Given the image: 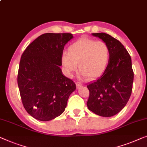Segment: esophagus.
<instances>
[{
  "mask_svg": "<svg viewBox=\"0 0 147 147\" xmlns=\"http://www.w3.org/2000/svg\"><path fill=\"white\" fill-rule=\"evenodd\" d=\"M76 87H77V88H80V86H82V84H81L80 82H76Z\"/></svg>",
  "mask_w": 147,
  "mask_h": 147,
  "instance_id": "1",
  "label": "esophagus"
}]
</instances>
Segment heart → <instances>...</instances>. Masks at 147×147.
<instances>
[{
  "label": "heart",
  "instance_id": "1",
  "mask_svg": "<svg viewBox=\"0 0 147 147\" xmlns=\"http://www.w3.org/2000/svg\"><path fill=\"white\" fill-rule=\"evenodd\" d=\"M109 58V49L105 42L82 37L69 46L68 52L63 53L61 63L68 76H72L78 65L83 77L95 80L103 75Z\"/></svg>",
  "mask_w": 147,
  "mask_h": 147
}]
</instances>
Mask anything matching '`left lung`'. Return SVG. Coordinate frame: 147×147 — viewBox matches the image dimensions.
Returning a JSON list of instances; mask_svg holds the SVG:
<instances>
[{"label": "left lung", "mask_w": 147, "mask_h": 147, "mask_svg": "<svg viewBox=\"0 0 147 147\" xmlns=\"http://www.w3.org/2000/svg\"><path fill=\"white\" fill-rule=\"evenodd\" d=\"M109 47L110 58L103 75L87 86L88 109L99 116L109 117L122 110L130 98L134 78L131 58L124 46L106 33H93Z\"/></svg>", "instance_id": "left-lung-1"}]
</instances>
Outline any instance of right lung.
<instances>
[{
    "label": "right lung",
    "instance_id": "1",
    "mask_svg": "<svg viewBox=\"0 0 147 147\" xmlns=\"http://www.w3.org/2000/svg\"><path fill=\"white\" fill-rule=\"evenodd\" d=\"M70 33H46L30 44L21 56L18 86L24 109L36 119L48 121L66 107L76 84L63 75L60 67Z\"/></svg>",
    "mask_w": 147,
    "mask_h": 147
}]
</instances>
